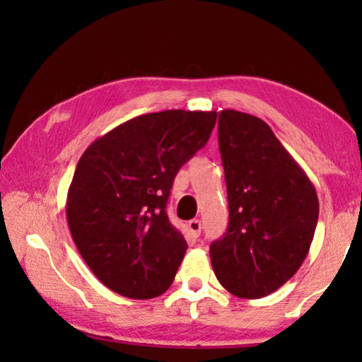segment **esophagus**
I'll list each match as a JSON object with an SVG mask.
<instances>
[{
	"instance_id": "esophagus-1",
	"label": "esophagus",
	"mask_w": 362,
	"mask_h": 362,
	"mask_svg": "<svg viewBox=\"0 0 362 362\" xmlns=\"http://www.w3.org/2000/svg\"><path fill=\"white\" fill-rule=\"evenodd\" d=\"M187 229H189V232L194 237H199L201 234V221L199 219H192L187 222Z\"/></svg>"
}]
</instances>
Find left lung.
<instances>
[{"label": "left lung", "mask_w": 362, "mask_h": 362, "mask_svg": "<svg viewBox=\"0 0 362 362\" xmlns=\"http://www.w3.org/2000/svg\"><path fill=\"white\" fill-rule=\"evenodd\" d=\"M229 227L212 242V269L232 295L262 298L296 274L318 222L313 182L259 117L219 113Z\"/></svg>", "instance_id": "8db88e82"}]
</instances>
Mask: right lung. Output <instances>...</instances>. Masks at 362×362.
I'll list each match as a JSON object with an SVG mask.
<instances>
[{
	"label": "right lung",
	"instance_id": "add662e5",
	"mask_svg": "<svg viewBox=\"0 0 362 362\" xmlns=\"http://www.w3.org/2000/svg\"><path fill=\"white\" fill-rule=\"evenodd\" d=\"M216 112L132 118L83 151L66 216L77 250L107 288L133 300L170 288L187 244L166 214L180 168L209 140Z\"/></svg>",
	"mask_w": 362,
	"mask_h": 362
}]
</instances>
